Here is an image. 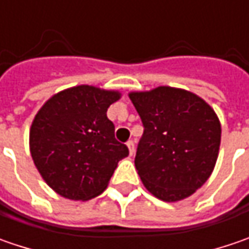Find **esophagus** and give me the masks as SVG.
Wrapping results in <instances>:
<instances>
[{
	"label": "esophagus",
	"mask_w": 249,
	"mask_h": 249,
	"mask_svg": "<svg viewBox=\"0 0 249 249\" xmlns=\"http://www.w3.org/2000/svg\"><path fill=\"white\" fill-rule=\"evenodd\" d=\"M126 146H128L129 155L132 156V155L135 153V145H134V142H132V141H128V142H126Z\"/></svg>",
	"instance_id": "34e87169"
}]
</instances>
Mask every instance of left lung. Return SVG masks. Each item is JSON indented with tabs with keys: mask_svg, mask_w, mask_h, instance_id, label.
<instances>
[{
	"mask_svg": "<svg viewBox=\"0 0 249 249\" xmlns=\"http://www.w3.org/2000/svg\"><path fill=\"white\" fill-rule=\"evenodd\" d=\"M129 99L143 124L135 167L156 198L177 202L211 177L219 156L222 126L214 110L194 93L159 86Z\"/></svg>",
	"mask_w": 249,
	"mask_h": 249,
	"instance_id": "1",
	"label": "left lung"
}]
</instances>
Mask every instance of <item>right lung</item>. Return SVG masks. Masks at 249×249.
<instances>
[{
    "label": "right lung",
    "mask_w": 249,
    "mask_h": 249,
    "mask_svg": "<svg viewBox=\"0 0 249 249\" xmlns=\"http://www.w3.org/2000/svg\"><path fill=\"white\" fill-rule=\"evenodd\" d=\"M121 94L89 85L65 89L36 114L29 135L40 176L58 195L88 200L100 195L128 147L114 136L107 108Z\"/></svg>",
    "instance_id": "add662e5"
}]
</instances>
